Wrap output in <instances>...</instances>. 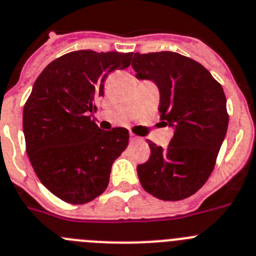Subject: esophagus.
<instances>
[{
    "instance_id": "obj_1",
    "label": "esophagus",
    "mask_w": 256,
    "mask_h": 256,
    "mask_svg": "<svg viewBox=\"0 0 256 256\" xmlns=\"http://www.w3.org/2000/svg\"><path fill=\"white\" fill-rule=\"evenodd\" d=\"M130 140L131 142H140V138L139 136H136V135H135V134H132V132H130Z\"/></svg>"
}]
</instances>
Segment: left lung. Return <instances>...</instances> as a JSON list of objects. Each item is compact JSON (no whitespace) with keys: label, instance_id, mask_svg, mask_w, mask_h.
Masks as SVG:
<instances>
[{"label":"left lung","instance_id":"1","mask_svg":"<svg viewBox=\"0 0 256 256\" xmlns=\"http://www.w3.org/2000/svg\"><path fill=\"white\" fill-rule=\"evenodd\" d=\"M132 68L138 79L156 82L160 118L174 128L166 148L148 140L150 156L136 168L140 184L158 199H186L209 178L227 132L222 85L199 62L176 52L135 54Z\"/></svg>","mask_w":256,"mask_h":256}]
</instances>
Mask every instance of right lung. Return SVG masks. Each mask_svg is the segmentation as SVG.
Here are the masks:
<instances>
[{
  "label": "right lung",
  "mask_w": 256,
  "mask_h": 256,
  "mask_svg": "<svg viewBox=\"0 0 256 256\" xmlns=\"http://www.w3.org/2000/svg\"><path fill=\"white\" fill-rule=\"evenodd\" d=\"M132 54L74 50L52 61L33 85L22 112L26 153L40 182L70 204H85L107 188L128 131L100 130L92 114L108 74L130 66Z\"/></svg>",
  "instance_id": "add662e5"
}]
</instances>
